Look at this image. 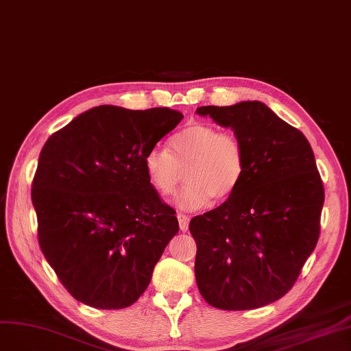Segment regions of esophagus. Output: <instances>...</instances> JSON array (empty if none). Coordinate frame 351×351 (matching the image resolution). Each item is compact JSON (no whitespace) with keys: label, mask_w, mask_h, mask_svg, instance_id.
<instances>
[{"label":"esophagus","mask_w":351,"mask_h":351,"mask_svg":"<svg viewBox=\"0 0 351 351\" xmlns=\"http://www.w3.org/2000/svg\"><path fill=\"white\" fill-rule=\"evenodd\" d=\"M176 217H178V221H179V229L182 232H186L188 226H189V217L184 213H178Z\"/></svg>","instance_id":"1"}]
</instances>
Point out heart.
Wrapping results in <instances>:
<instances>
[{
  "mask_svg": "<svg viewBox=\"0 0 351 351\" xmlns=\"http://www.w3.org/2000/svg\"><path fill=\"white\" fill-rule=\"evenodd\" d=\"M167 149L154 145L144 156V169L152 186L160 195H171L182 180L176 204L198 210L213 201L229 198L245 172L241 141L211 123L194 122L169 140Z\"/></svg>",
  "mask_w": 351,
  "mask_h": 351,
  "instance_id": "heart-1",
  "label": "heart"
}]
</instances>
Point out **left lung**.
Masks as SVG:
<instances>
[{"instance_id":"left-lung-1","label":"left lung","mask_w":351,"mask_h":351,"mask_svg":"<svg viewBox=\"0 0 351 351\" xmlns=\"http://www.w3.org/2000/svg\"><path fill=\"white\" fill-rule=\"evenodd\" d=\"M197 114L232 128L245 156L233 194L189 223L198 290L224 311L265 306L293 287L319 239L325 197L312 147L263 101Z\"/></svg>"}]
</instances>
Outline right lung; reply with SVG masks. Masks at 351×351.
<instances>
[{
  "instance_id": "add662e5",
  "label": "right lung",
  "mask_w": 351,
  "mask_h": 351,
  "mask_svg": "<svg viewBox=\"0 0 351 351\" xmlns=\"http://www.w3.org/2000/svg\"><path fill=\"white\" fill-rule=\"evenodd\" d=\"M184 115L169 108L86 110L45 143L32 184L42 254L70 295L122 309L150 285L179 232L144 169V156Z\"/></svg>"
}]
</instances>
